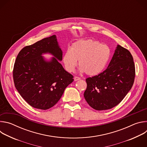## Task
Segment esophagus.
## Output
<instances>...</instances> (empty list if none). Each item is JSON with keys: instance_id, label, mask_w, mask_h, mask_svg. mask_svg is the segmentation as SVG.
<instances>
[{"instance_id": "34e87169", "label": "esophagus", "mask_w": 147, "mask_h": 147, "mask_svg": "<svg viewBox=\"0 0 147 147\" xmlns=\"http://www.w3.org/2000/svg\"><path fill=\"white\" fill-rule=\"evenodd\" d=\"M74 81H77V80H80V79H81V78H80V77H77V76H75V77H74Z\"/></svg>"}]
</instances>
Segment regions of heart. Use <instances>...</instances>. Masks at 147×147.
<instances>
[{
	"instance_id": "heart-1",
	"label": "heart",
	"mask_w": 147,
	"mask_h": 147,
	"mask_svg": "<svg viewBox=\"0 0 147 147\" xmlns=\"http://www.w3.org/2000/svg\"><path fill=\"white\" fill-rule=\"evenodd\" d=\"M111 56V50L107 45L92 39L79 40L66 50L63 56V61L66 70L73 72L79 60L80 71L94 76L105 69Z\"/></svg>"
}]
</instances>
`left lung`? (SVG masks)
Segmentation results:
<instances>
[{
  "instance_id": "left-lung-1",
  "label": "left lung",
  "mask_w": 147,
  "mask_h": 147,
  "mask_svg": "<svg viewBox=\"0 0 147 147\" xmlns=\"http://www.w3.org/2000/svg\"><path fill=\"white\" fill-rule=\"evenodd\" d=\"M135 75L131 53L117 45L108 67L98 75L86 78L87 87L84 96L89 105L96 111L111 109L131 90Z\"/></svg>"
}]
</instances>
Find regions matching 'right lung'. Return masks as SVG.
<instances>
[{"label": "right lung", "mask_w": 147, "mask_h": 147, "mask_svg": "<svg viewBox=\"0 0 147 147\" xmlns=\"http://www.w3.org/2000/svg\"><path fill=\"white\" fill-rule=\"evenodd\" d=\"M49 52L58 60L63 52L56 35L44 38L26 46L18 53L14 65L15 87L22 98L33 108L47 110L59 100L65 88L74 79L57 60L45 62L41 55Z\"/></svg>", "instance_id": "add662e5"}]
</instances>
